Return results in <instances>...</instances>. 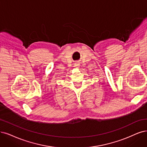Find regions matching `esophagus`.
Masks as SVG:
<instances>
[{
    "mask_svg": "<svg viewBox=\"0 0 147 147\" xmlns=\"http://www.w3.org/2000/svg\"><path fill=\"white\" fill-rule=\"evenodd\" d=\"M74 66H75V67H79V63H75V64H74Z\"/></svg>",
    "mask_w": 147,
    "mask_h": 147,
    "instance_id": "1",
    "label": "esophagus"
}]
</instances>
